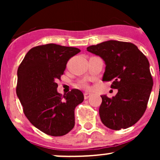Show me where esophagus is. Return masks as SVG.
Returning <instances> with one entry per match:
<instances>
[{"label":"esophagus","mask_w":160,"mask_h":160,"mask_svg":"<svg viewBox=\"0 0 160 160\" xmlns=\"http://www.w3.org/2000/svg\"><path fill=\"white\" fill-rule=\"evenodd\" d=\"M91 93H89V92H85L84 93V98L85 99H87L88 98H89V97L91 96Z\"/></svg>","instance_id":"1"}]
</instances>
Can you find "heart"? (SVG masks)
Returning <instances> with one entry per match:
<instances>
[{
    "label": "heart",
    "mask_w": 160,
    "mask_h": 160,
    "mask_svg": "<svg viewBox=\"0 0 160 160\" xmlns=\"http://www.w3.org/2000/svg\"><path fill=\"white\" fill-rule=\"evenodd\" d=\"M81 86H83V87H87V85H86V82H81Z\"/></svg>",
    "instance_id": "1"
}]
</instances>
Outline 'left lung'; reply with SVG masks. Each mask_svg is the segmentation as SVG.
Listing matches in <instances>:
<instances>
[{
    "mask_svg": "<svg viewBox=\"0 0 160 160\" xmlns=\"http://www.w3.org/2000/svg\"><path fill=\"white\" fill-rule=\"evenodd\" d=\"M88 52L105 63L102 81H112L115 96L101 95L99 115L104 126L113 130L127 128L140 120L146 111L153 82L147 57L135 44L108 40L88 47Z\"/></svg>",
    "mask_w": 160,
    "mask_h": 160,
    "instance_id": "1",
    "label": "left lung"
}]
</instances>
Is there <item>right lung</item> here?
<instances>
[{
    "mask_svg": "<svg viewBox=\"0 0 160 160\" xmlns=\"http://www.w3.org/2000/svg\"><path fill=\"white\" fill-rule=\"evenodd\" d=\"M76 47L49 43L31 49L17 71L16 95L28 120L51 136L68 133L75 124L74 109L83 102L80 90L72 89L62 96L56 81L67 62L80 52Z\"/></svg>",
    "mask_w": 160,
    "mask_h": 160,
    "instance_id": "obj_1",
    "label": "right lung"
}]
</instances>
